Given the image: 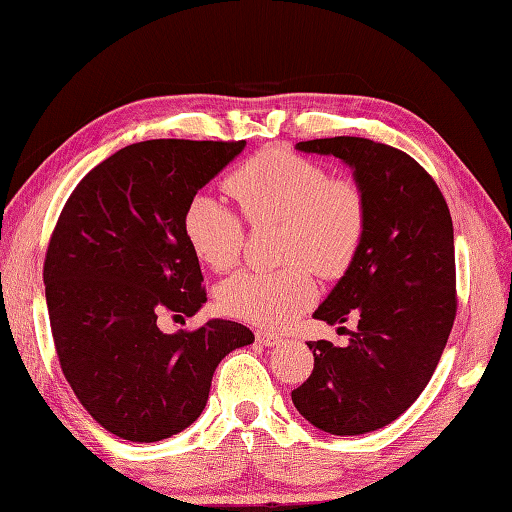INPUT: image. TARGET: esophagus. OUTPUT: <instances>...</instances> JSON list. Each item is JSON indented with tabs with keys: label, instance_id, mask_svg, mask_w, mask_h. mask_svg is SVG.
<instances>
[{
	"label": "esophagus",
	"instance_id": "1",
	"mask_svg": "<svg viewBox=\"0 0 512 512\" xmlns=\"http://www.w3.org/2000/svg\"><path fill=\"white\" fill-rule=\"evenodd\" d=\"M255 337H257V342L264 344V346H277V344L284 342V337H279L275 333H268V330H257Z\"/></svg>",
	"mask_w": 512,
	"mask_h": 512
}]
</instances>
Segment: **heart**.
I'll return each mask as SVG.
<instances>
[{
	"mask_svg": "<svg viewBox=\"0 0 512 512\" xmlns=\"http://www.w3.org/2000/svg\"><path fill=\"white\" fill-rule=\"evenodd\" d=\"M224 190L253 228L279 226L273 273L244 270L217 288V304L244 322L284 328L315 299V279L342 277L355 262L368 224L362 184L286 148H264L226 177ZM184 235L199 262L224 273L242 257L246 233L237 213L199 195L186 206Z\"/></svg>",
	"mask_w": 512,
	"mask_h": 512,
	"instance_id": "1",
	"label": "heart"
}]
</instances>
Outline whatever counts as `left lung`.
I'll list each match as a JSON object with an SVG mask.
<instances>
[{
	"mask_svg": "<svg viewBox=\"0 0 512 512\" xmlns=\"http://www.w3.org/2000/svg\"><path fill=\"white\" fill-rule=\"evenodd\" d=\"M355 168L368 224L355 262L315 310L328 324L357 317L350 344L308 342L315 368L293 404L330 435H364L410 408L442 357L457 315L453 219L442 190L404 150L364 137L299 142Z\"/></svg>",
	"mask_w": 512,
	"mask_h": 512,
	"instance_id": "1",
	"label": "left lung"
}]
</instances>
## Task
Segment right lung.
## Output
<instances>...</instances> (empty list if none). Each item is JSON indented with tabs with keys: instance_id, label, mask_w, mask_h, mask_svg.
<instances>
[{
	"instance_id": "obj_1",
	"label": "right lung",
	"mask_w": 512,
	"mask_h": 512,
	"mask_svg": "<svg viewBox=\"0 0 512 512\" xmlns=\"http://www.w3.org/2000/svg\"><path fill=\"white\" fill-rule=\"evenodd\" d=\"M244 144H130L75 186L50 233L44 284L59 366L88 415L128 442L182 433L202 415L217 364L255 339L226 319L173 335L157 326L206 302L184 213Z\"/></svg>"
}]
</instances>
